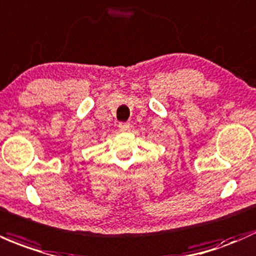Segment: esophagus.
<instances>
[{"instance_id": "34e87169", "label": "esophagus", "mask_w": 256, "mask_h": 256, "mask_svg": "<svg viewBox=\"0 0 256 256\" xmlns=\"http://www.w3.org/2000/svg\"><path fill=\"white\" fill-rule=\"evenodd\" d=\"M130 128V124L128 122H119V130L120 131H128Z\"/></svg>"}]
</instances>
